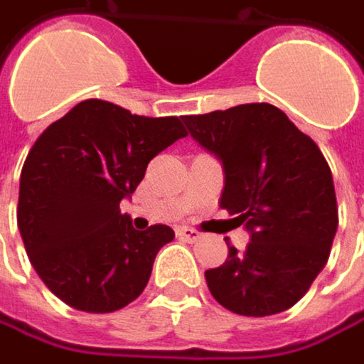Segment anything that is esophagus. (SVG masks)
Here are the masks:
<instances>
[{"label": "esophagus", "instance_id": "obj_1", "mask_svg": "<svg viewBox=\"0 0 364 364\" xmlns=\"http://www.w3.org/2000/svg\"><path fill=\"white\" fill-rule=\"evenodd\" d=\"M177 236L183 238V240H187V242H198V240H201V234H199L198 230L191 228H179L177 230Z\"/></svg>", "mask_w": 364, "mask_h": 364}]
</instances>
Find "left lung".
<instances>
[{
  "label": "left lung",
  "mask_w": 364,
  "mask_h": 364,
  "mask_svg": "<svg viewBox=\"0 0 364 364\" xmlns=\"http://www.w3.org/2000/svg\"><path fill=\"white\" fill-rule=\"evenodd\" d=\"M189 134L224 166L220 208L250 232L205 271L213 299L262 318L293 308L330 257L338 228L332 171L318 144L271 103L183 116Z\"/></svg>",
  "instance_id": "1"
}]
</instances>
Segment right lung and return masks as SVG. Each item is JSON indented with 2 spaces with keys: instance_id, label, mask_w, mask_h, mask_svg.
I'll list each match as a JSON object with an SVG mask.
<instances>
[{
  "instance_id": "1",
  "label": "right lung",
  "mask_w": 364,
  "mask_h": 364,
  "mask_svg": "<svg viewBox=\"0 0 364 364\" xmlns=\"http://www.w3.org/2000/svg\"><path fill=\"white\" fill-rule=\"evenodd\" d=\"M183 136L177 116H136L103 100L77 103L38 136L22 166L18 228L32 267L67 306L109 314L144 291L175 232L134 230L119 201Z\"/></svg>"
}]
</instances>
